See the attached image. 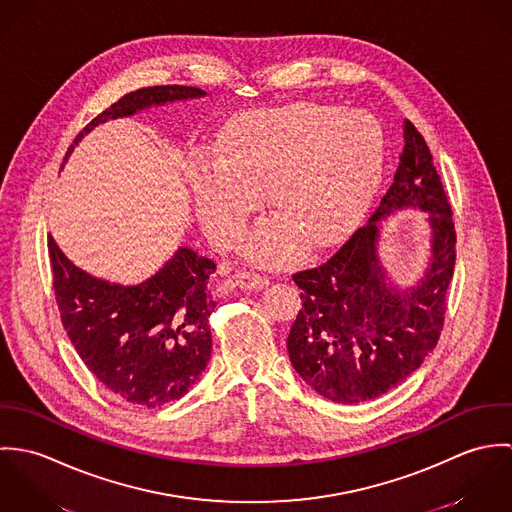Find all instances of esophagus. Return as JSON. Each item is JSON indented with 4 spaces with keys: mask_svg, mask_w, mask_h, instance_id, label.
Instances as JSON below:
<instances>
[{
    "mask_svg": "<svg viewBox=\"0 0 512 512\" xmlns=\"http://www.w3.org/2000/svg\"><path fill=\"white\" fill-rule=\"evenodd\" d=\"M234 282H236V286L242 288V290H264V288L270 284L268 276L256 274V272H246V270L236 272V274H234Z\"/></svg>",
    "mask_w": 512,
    "mask_h": 512,
    "instance_id": "obj_1",
    "label": "esophagus"
}]
</instances>
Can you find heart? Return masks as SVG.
I'll list each match as a JSON object with an SVG mask.
<instances>
[{
	"instance_id": "b5f03b06",
	"label": "heart",
	"mask_w": 512,
	"mask_h": 512,
	"mask_svg": "<svg viewBox=\"0 0 512 512\" xmlns=\"http://www.w3.org/2000/svg\"><path fill=\"white\" fill-rule=\"evenodd\" d=\"M380 161V130L365 114L311 102L250 112L228 130L222 155L197 165V215L207 234L228 246L268 185L276 217L248 236L244 252L256 262H284L303 240L325 246L357 224Z\"/></svg>"
}]
</instances>
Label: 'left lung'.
<instances>
[{
	"instance_id": "obj_1",
	"label": "left lung",
	"mask_w": 512,
	"mask_h": 512,
	"mask_svg": "<svg viewBox=\"0 0 512 512\" xmlns=\"http://www.w3.org/2000/svg\"><path fill=\"white\" fill-rule=\"evenodd\" d=\"M431 213L433 262L414 289L385 282L375 256V220L398 208ZM430 147L404 122L394 181L372 219L323 264L293 274L301 309L288 335L295 372L323 398L341 404L372 400L402 384L438 345L447 288L455 268V222Z\"/></svg>"
}]
</instances>
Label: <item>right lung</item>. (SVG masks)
Returning a JSON list of instances; mask_svg holds the SVG:
<instances>
[{
    "label": "right lung",
    "mask_w": 512,
    "mask_h": 512,
    "mask_svg": "<svg viewBox=\"0 0 512 512\" xmlns=\"http://www.w3.org/2000/svg\"><path fill=\"white\" fill-rule=\"evenodd\" d=\"M205 96L201 88L165 84L124 94L98 114L69 147L94 126L132 116L153 104ZM53 288L63 327L86 368L130 404L155 408L179 400L211 359L209 317L217 307L209 282L217 264L189 248L140 286L96 280L76 268L49 236Z\"/></svg>",
    "instance_id": "obj_1"
}]
</instances>
